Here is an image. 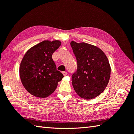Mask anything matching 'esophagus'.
<instances>
[{"label":"esophagus","mask_w":134,"mask_h":134,"mask_svg":"<svg viewBox=\"0 0 134 134\" xmlns=\"http://www.w3.org/2000/svg\"><path fill=\"white\" fill-rule=\"evenodd\" d=\"M62 73H63V74L64 76H66L67 75V72H65V71H63Z\"/></svg>","instance_id":"esophagus-1"}]
</instances>
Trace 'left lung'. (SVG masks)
<instances>
[{
    "mask_svg": "<svg viewBox=\"0 0 134 134\" xmlns=\"http://www.w3.org/2000/svg\"><path fill=\"white\" fill-rule=\"evenodd\" d=\"M77 62V69L72 75L76 94L84 99H92L104 92L109 82L110 66L103 51L85 42L70 43Z\"/></svg>",
    "mask_w": 134,
    "mask_h": 134,
    "instance_id": "left-lung-1",
    "label": "left lung"
}]
</instances>
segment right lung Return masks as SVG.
<instances>
[{
  "label": "right lung",
  "mask_w": 134,
  "mask_h": 134,
  "mask_svg": "<svg viewBox=\"0 0 134 134\" xmlns=\"http://www.w3.org/2000/svg\"><path fill=\"white\" fill-rule=\"evenodd\" d=\"M61 45L59 40H45L28 50L19 67L22 85L31 94L45 98L54 92L64 77L57 70L52 55Z\"/></svg>",
  "instance_id": "right-lung-1"
}]
</instances>
